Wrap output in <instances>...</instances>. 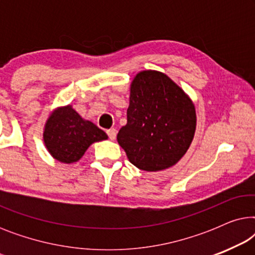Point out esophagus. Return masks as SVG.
<instances>
[{
	"label": "esophagus",
	"mask_w": 255,
	"mask_h": 255,
	"mask_svg": "<svg viewBox=\"0 0 255 255\" xmlns=\"http://www.w3.org/2000/svg\"><path fill=\"white\" fill-rule=\"evenodd\" d=\"M107 133H108V135H109V138L111 139V140H114L115 138H116V134H117V130L116 128H109V130L107 131Z\"/></svg>",
	"instance_id": "esophagus-1"
}]
</instances>
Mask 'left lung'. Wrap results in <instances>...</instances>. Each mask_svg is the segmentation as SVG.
Segmentation results:
<instances>
[{"label": "left lung", "instance_id": "left-lung-1", "mask_svg": "<svg viewBox=\"0 0 255 255\" xmlns=\"http://www.w3.org/2000/svg\"><path fill=\"white\" fill-rule=\"evenodd\" d=\"M127 114L117 141L137 168L163 170L186 154L196 131V110L188 94L165 73L147 69L134 76Z\"/></svg>", "mask_w": 255, "mask_h": 255}]
</instances>
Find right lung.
<instances>
[{"label":"right lung","mask_w":255,"mask_h":255,"mask_svg":"<svg viewBox=\"0 0 255 255\" xmlns=\"http://www.w3.org/2000/svg\"><path fill=\"white\" fill-rule=\"evenodd\" d=\"M108 134L76 113L71 104L52 111L44 125L43 140L48 153L62 163L78 162L89 146Z\"/></svg>","instance_id":"1"}]
</instances>
